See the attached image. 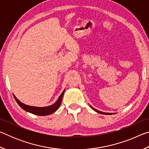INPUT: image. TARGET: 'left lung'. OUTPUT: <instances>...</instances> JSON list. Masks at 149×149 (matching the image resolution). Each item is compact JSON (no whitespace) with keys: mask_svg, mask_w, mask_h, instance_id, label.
Returning a JSON list of instances; mask_svg holds the SVG:
<instances>
[{"mask_svg":"<svg viewBox=\"0 0 149 149\" xmlns=\"http://www.w3.org/2000/svg\"><path fill=\"white\" fill-rule=\"evenodd\" d=\"M90 107L93 110H95V112H98V113H100V114H106V115H111V114H113V113H107V112H100V111L97 110V109H95V108H93V107H92L91 106H90Z\"/></svg>","mask_w":149,"mask_h":149,"instance_id":"8db88e82","label":"left lung"}]
</instances>
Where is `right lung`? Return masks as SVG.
Instances as JSON below:
<instances>
[{"instance_id":"obj_1","label":"right lung","mask_w":149,"mask_h":149,"mask_svg":"<svg viewBox=\"0 0 149 149\" xmlns=\"http://www.w3.org/2000/svg\"><path fill=\"white\" fill-rule=\"evenodd\" d=\"M65 91V89L64 91L62 93V94L60 95L58 99H57L56 102L54 103L53 104L49 106V107H31V106H28L24 104L19 101V100L17 99V98L15 97L14 95V97L16 101L17 102V104L21 107L22 109L24 110L27 111V112L31 113V114H33L37 116H47L49 114H51L52 113L56 112V111L60 107V104H61L62 100V97L64 95V93Z\"/></svg>"}]
</instances>
